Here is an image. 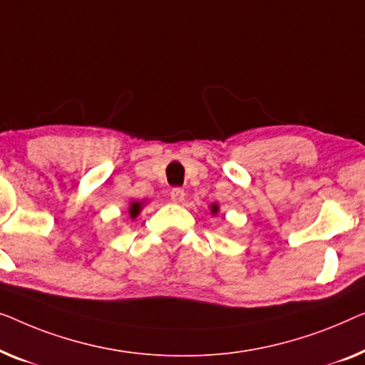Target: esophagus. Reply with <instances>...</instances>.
<instances>
[{
	"mask_svg": "<svg viewBox=\"0 0 365 365\" xmlns=\"http://www.w3.org/2000/svg\"><path fill=\"white\" fill-rule=\"evenodd\" d=\"M170 198H172V202H175V203H182L183 200H185V190L183 188H172L170 190Z\"/></svg>",
	"mask_w": 365,
	"mask_h": 365,
	"instance_id": "34e87169",
	"label": "esophagus"
}]
</instances>
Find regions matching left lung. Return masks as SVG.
I'll return each instance as SVG.
<instances>
[{
	"label": "left lung",
	"mask_w": 365,
	"mask_h": 365,
	"mask_svg": "<svg viewBox=\"0 0 365 365\" xmlns=\"http://www.w3.org/2000/svg\"><path fill=\"white\" fill-rule=\"evenodd\" d=\"M212 212H213V213H217V212H218V207H217V205H213V207H212Z\"/></svg>",
	"instance_id": "obj_1"
}]
</instances>
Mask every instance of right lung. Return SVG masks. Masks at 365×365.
Here are the masks:
<instances>
[{"label": "right lung", "instance_id": "right-lung-1", "mask_svg": "<svg viewBox=\"0 0 365 365\" xmlns=\"http://www.w3.org/2000/svg\"><path fill=\"white\" fill-rule=\"evenodd\" d=\"M129 212H130V217H137L138 212H140V203H132Z\"/></svg>", "mask_w": 365, "mask_h": 365}]
</instances>
